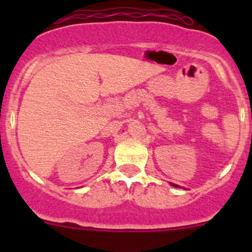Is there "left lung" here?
<instances>
[{"label":"left lung","mask_w":252,"mask_h":252,"mask_svg":"<svg viewBox=\"0 0 252 252\" xmlns=\"http://www.w3.org/2000/svg\"><path fill=\"white\" fill-rule=\"evenodd\" d=\"M171 185H172V187H174V188H179V185H177V184H173V183H171Z\"/></svg>","instance_id":"1"}]
</instances>
